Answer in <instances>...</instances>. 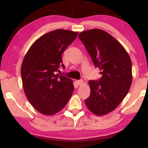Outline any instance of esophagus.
Masks as SVG:
<instances>
[{
    "mask_svg": "<svg viewBox=\"0 0 148 148\" xmlns=\"http://www.w3.org/2000/svg\"><path fill=\"white\" fill-rule=\"evenodd\" d=\"M83 82H84V81H83V80H82V79L76 80V83L77 86H81V85L83 84Z\"/></svg>",
    "mask_w": 148,
    "mask_h": 148,
    "instance_id": "obj_1",
    "label": "esophagus"
}]
</instances>
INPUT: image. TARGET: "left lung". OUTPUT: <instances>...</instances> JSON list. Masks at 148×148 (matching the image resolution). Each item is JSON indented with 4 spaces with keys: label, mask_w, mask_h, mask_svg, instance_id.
Wrapping results in <instances>:
<instances>
[{
    "label": "left lung",
    "mask_w": 148,
    "mask_h": 148,
    "mask_svg": "<svg viewBox=\"0 0 148 148\" xmlns=\"http://www.w3.org/2000/svg\"><path fill=\"white\" fill-rule=\"evenodd\" d=\"M94 65L102 77L89 80L91 94L85 100L86 106L97 116L113 111L128 93L132 84V62L122 45L103 30L94 29L80 32Z\"/></svg>",
    "instance_id": "8db88e82"
}]
</instances>
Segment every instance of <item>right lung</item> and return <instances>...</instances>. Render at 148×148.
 Returning a JSON list of instances; mask_svg holds the SVG:
<instances>
[{
  "mask_svg": "<svg viewBox=\"0 0 148 148\" xmlns=\"http://www.w3.org/2000/svg\"><path fill=\"white\" fill-rule=\"evenodd\" d=\"M78 34L57 29L37 39L25 56L21 74L27 99L40 113L51 116L68 103L74 86L72 80L56 74L62 64V53Z\"/></svg>",
  "mask_w": 148,
  "mask_h": 148,
  "instance_id": "1",
  "label": "right lung"
}]
</instances>
